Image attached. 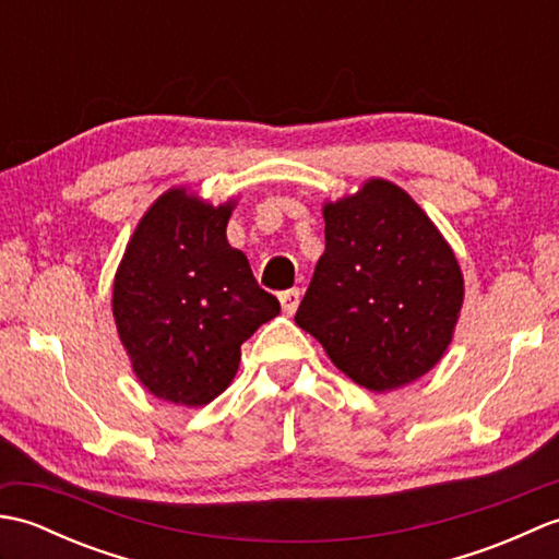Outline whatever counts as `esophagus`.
I'll return each mask as SVG.
<instances>
[{"label": "esophagus", "instance_id": "obj_1", "mask_svg": "<svg viewBox=\"0 0 559 559\" xmlns=\"http://www.w3.org/2000/svg\"><path fill=\"white\" fill-rule=\"evenodd\" d=\"M300 298H302V293L298 288H290L286 293H281L278 300H281L283 312H286L288 317L295 314V310H298V305H300Z\"/></svg>", "mask_w": 559, "mask_h": 559}]
</instances>
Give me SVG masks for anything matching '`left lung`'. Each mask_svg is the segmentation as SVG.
<instances>
[{"instance_id":"1","label":"left lung","mask_w":559,"mask_h":559,"mask_svg":"<svg viewBox=\"0 0 559 559\" xmlns=\"http://www.w3.org/2000/svg\"><path fill=\"white\" fill-rule=\"evenodd\" d=\"M322 213L326 249L295 324L355 384L384 394L415 382L454 338L466 293L454 249L382 177L324 201Z\"/></svg>"}]
</instances>
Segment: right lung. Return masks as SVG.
<instances>
[{
    "label": "right lung",
    "mask_w": 559,
    "mask_h": 559,
    "mask_svg": "<svg viewBox=\"0 0 559 559\" xmlns=\"http://www.w3.org/2000/svg\"><path fill=\"white\" fill-rule=\"evenodd\" d=\"M237 199L213 206L187 187L141 216L112 283L117 334L136 379L175 406H206L230 386L240 346L281 312L225 228Z\"/></svg>",
    "instance_id": "1"
}]
</instances>
